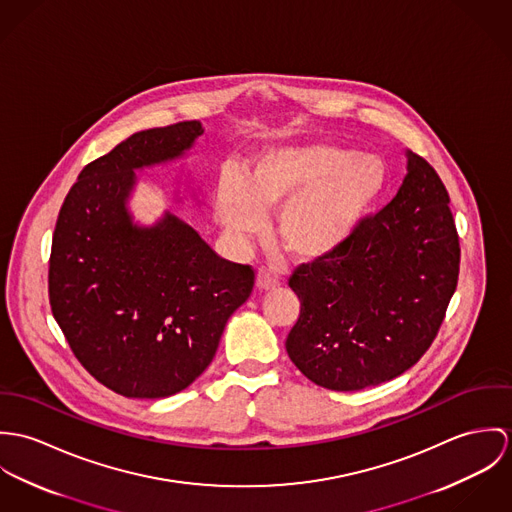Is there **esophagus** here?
<instances>
[{"mask_svg":"<svg viewBox=\"0 0 512 512\" xmlns=\"http://www.w3.org/2000/svg\"><path fill=\"white\" fill-rule=\"evenodd\" d=\"M281 284L279 277L273 275L269 269H259L257 271V286L261 290H271V288H277Z\"/></svg>","mask_w":512,"mask_h":512,"instance_id":"1","label":"esophagus"}]
</instances>
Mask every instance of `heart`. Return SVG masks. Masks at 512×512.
<instances>
[{
  "instance_id": "b5f03b06",
  "label": "heart",
  "mask_w": 512,
  "mask_h": 512,
  "mask_svg": "<svg viewBox=\"0 0 512 512\" xmlns=\"http://www.w3.org/2000/svg\"><path fill=\"white\" fill-rule=\"evenodd\" d=\"M387 163L334 143L263 149L245 174L226 171L218 218L235 235L261 228V214L281 208L275 239L298 263H322L357 235L387 186Z\"/></svg>"
}]
</instances>
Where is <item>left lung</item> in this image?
<instances>
[{"label": "left lung", "instance_id": "left-lung-1", "mask_svg": "<svg viewBox=\"0 0 512 512\" xmlns=\"http://www.w3.org/2000/svg\"><path fill=\"white\" fill-rule=\"evenodd\" d=\"M448 190L408 153L397 196L322 263H302L288 286L300 314L286 338L312 383L361 391L410 369L436 340L459 277V237Z\"/></svg>", "mask_w": 512, "mask_h": 512}]
</instances>
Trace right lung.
<instances>
[{"instance_id": "add662e5", "label": "right lung", "mask_w": 512, "mask_h": 512, "mask_svg": "<svg viewBox=\"0 0 512 512\" xmlns=\"http://www.w3.org/2000/svg\"><path fill=\"white\" fill-rule=\"evenodd\" d=\"M202 131L178 121L133 133L82 169L58 212L53 316L82 367L123 397L186 389L255 284L251 265L222 259L176 216L137 228L125 208L133 171L180 157Z\"/></svg>"}]
</instances>
